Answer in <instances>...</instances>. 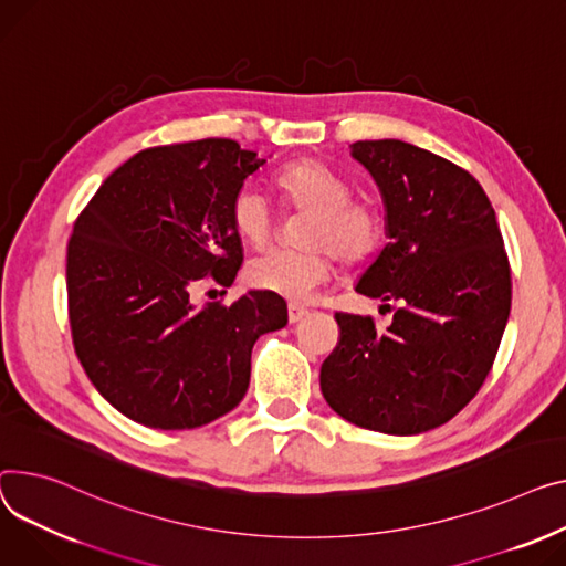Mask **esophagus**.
Masks as SVG:
<instances>
[{
    "mask_svg": "<svg viewBox=\"0 0 566 566\" xmlns=\"http://www.w3.org/2000/svg\"><path fill=\"white\" fill-rule=\"evenodd\" d=\"M307 316H310V312H307L305 307L289 305V323H291V325H295V323H300V321H305Z\"/></svg>",
    "mask_w": 566,
    "mask_h": 566,
    "instance_id": "34e87169",
    "label": "esophagus"
}]
</instances>
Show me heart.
<instances>
[{"label":"heart","mask_w":566,"mask_h":566,"mask_svg":"<svg viewBox=\"0 0 566 566\" xmlns=\"http://www.w3.org/2000/svg\"><path fill=\"white\" fill-rule=\"evenodd\" d=\"M277 186L291 209L314 213L305 232L310 250L261 252L250 259L245 280L259 291L307 303L332 275V252L346 263H357L380 248L385 213L370 198H353V181L318 159L286 166L277 175ZM230 220L237 234L256 248L266 245L275 232L271 198L252 181L234 193Z\"/></svg>","instance_id":"heart-1"}]
</instances>
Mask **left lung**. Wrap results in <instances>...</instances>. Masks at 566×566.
I'll use <instances>...</instances> for the list:
<instances>
[{
  "label": "left lung",
  "mask_w": 566,
  "mask_h": 566,
  "mask_svg": "<svg viewBox=\"0 0 566 566\" xmlns=\"http://www.w3.org/2000/svg\"><path fill=\"white\" fill-rule=\"evenodd\" d=\"M350 147L380 186L389 237L355 289L400 307L387 329L334 316L342 338L321 366V391L359 428L421 434L453 419L492 370L510 261L496 211L464 168L396 138Z\"/></svg>",
  "instance_id": "8db88e82"
}]
</instances>
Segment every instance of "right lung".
<instances>
[{
    "mask_svg": "<svg viewBox=\"0 0 566 566\" xmlns=\"http://www.w3.org/2000/svg\"><path fill=\"white\" fill-rule=\"evenodd\" d=\"M266 159L230 138L149 147L111 172L67 243V316L88 380L127 419L191 430L232 411L261 334L286 303L250 291L196 307L191 289L232 286L241 237L230 205Z\"/></svg>",
    "mask_w": 566,
    "mask_h": 566,
    "instance_id": "right-lung-1",
    "label": "right lung"
}]
</instances>
